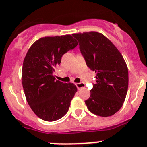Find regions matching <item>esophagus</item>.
<instances>
[{"label":"esophagus","instance_id":"esophagus-1","mask_svg":"<svg viewBox=\"0 0 147 147\" xmlns=\"http://www.w3.org/2000/svg\"><path fill=\"white\" fill-rule=\"evenodd\" d=\"M76 86H77L78 89H81L82 88L85 87V84L84 83H78V84H75Z\"/></svg>","mask_w":147,"mask_h":147}]
</instances>
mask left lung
Masks as SVG:
<instances>
[{
	"label": "left lung",
	"instance_id": "1",
	"mask_svg": "<svg viewBox=\"0 0 147 147\" xmlns=\"http://www.w3.org/2000/svg\"><path fill=\"white\" fill-rule=\"evenodd\" d=\"M96 81L85 104L92 113L112 116L123 106L128 89L127 63L117 47L98 32L72 34Z\"/></svg>",
	"mask_w": 147,
	"mask_h": 147
}]
</instances>
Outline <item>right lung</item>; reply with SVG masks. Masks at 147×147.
Wrapping results in <instances>:
<instances>
[{
  "label": "right lung",
  "instance_id": "add662e5",
  "mask_svg": "<svg viewBox=\"0 0 147 147\" xmlns=\"http://www.w3.org/2000/svg\"><path fill=\"white\" fill-rule=\"evenodd\" d=\"M78 45L70 35L43 37L33 43L22 67V85L26 100L38 118L55 121L66 114L77 87L55 80L54 72L63 54Z\"/></svg>",
  "mask_w": 147,
  "mask_h": 147
}]
</instances>
